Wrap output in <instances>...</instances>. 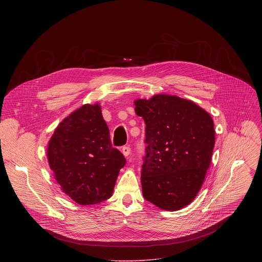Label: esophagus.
<instances>
[{"label":"esophagus","instance_id":"obj_1","mask_svg":"<svg viewBox=\"0 0 262 262\" xmlns=\"http://www.w3.org/2000/svg\"><path fill=\"white\" fill-rule=\"evenodd\" d=\"M121 151L124 155V157H128L130 155V148H129V146H123L122 149H121Z\"/></svg>","mask_w":262,"mask_h":262}]
</instances>
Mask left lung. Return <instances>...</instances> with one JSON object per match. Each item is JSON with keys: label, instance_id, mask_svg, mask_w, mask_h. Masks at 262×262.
<instances>
[{"label": "left lung", "instance_id": "left-lung-1", "mask_svg": "<svg viewBox=\"0 0 262 262\" xmlns=\"http://www.w3.org/2000/svg\"><path fill=\"white\" fill-rule=\"evenodd\" d=\"M135 105L146 124L143 196L161 209L179 210L195 199L209 168L212 118L195 102L174 95L138 99Z\"/></svg>", "mask_w": 262, "mask_h": 262}]
</instances>
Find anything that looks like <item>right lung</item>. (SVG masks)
I'll return each mask as SVG.
<instances>
[{
	"label": "right lung",
	"mask_w": 262,
	"mask_h": 262,
	"mask_svg": "<svg viewBox=\"0 0 262 262\" xmlns=\"http://www.w3.org/2000/svg\"><path fill=\"white\" fill-rule=\"evenodd\" d=\"M48 160L61 190L81 205L108 199L126 160L112 146L98 103L84 104L55 129Z\"/></svg>",
	"instance_id": "right-lung-1"
}]
</instances>
